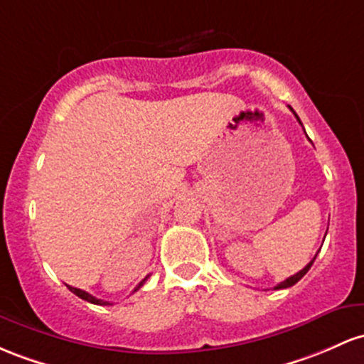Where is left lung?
<instances>
[{
    "label": "left lung",
    "instance_id": "8db88e82",
    "mask_svg": "<svg viewBox=\"0 0 364 364\" xmlns=\"http://www.w3.org/2000/svg\"><path fill=\"white\" fill-rule=\"evenodd\" d=\"M289 109L294 112V109H292V107H289ZM294 115H295V117H297V121H299V124H302V122H301V119H299V115H297V114H295V112H294ZM316 255H318V254H316ZM316 255H314V257H313V261H311V262H309V264H307V266L304 267V269H301V271H299V273H295V274H294V277L287 278V279H285V282L278 283V285H277V287H274V290H279V289H289V287H292V285H295V283H297V282H299V279H301L302 277H304V274L307 273V271H309V269H311V266H313V262H314V259H316Z\"/></svg>",
    "mask_w": 364,
    "mask_h": 364
}]
</instances>
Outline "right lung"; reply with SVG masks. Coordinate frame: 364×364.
Masks as SVG:
<instances>
[{"mask_svg": "<svg viewBox=\"0 0 364 364\" xmlns=\"http://www.w3.org/2000/svg\"><path fill=\"white\" fill-rule=\"evenodd\" d=\"M149 278V277H146ZM146 278L143 279V282H139L136 287H134V290L133 292H136V290H139L143 287V283L146 282ZM69 287V290L72 294H75L77 295V297H81L82 301H87V302H91V304H98V306H110V302H107V301H102V299H97V297H93V295L91 294H87V292H85V290H81V289H75V287H70V285H67Z\"/></svg>", "mask_w": 364, "mask_h": 364, "instance_id": "1", "label": "right lung"}]
</instances>
